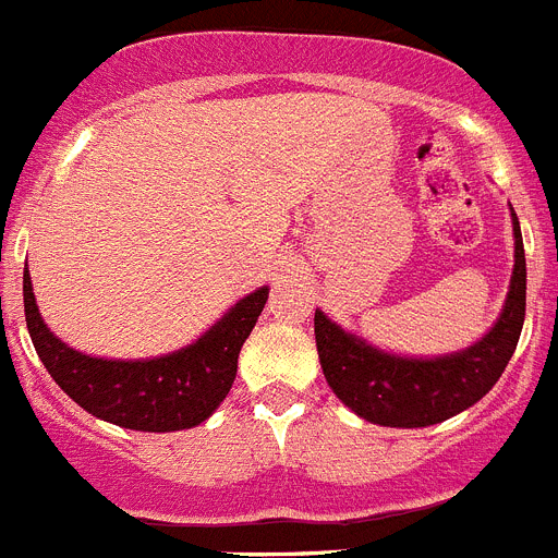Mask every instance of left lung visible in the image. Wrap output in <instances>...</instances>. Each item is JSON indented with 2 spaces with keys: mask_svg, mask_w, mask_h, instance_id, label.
Listing matches in <instances>:
<instances>
[{
  "mask_svg": "<svg viewBox=\"0 0 558 558\" xmlns=\"http://www.w3.org/2000/svg\"><path fill=\"white\" fill-rule=\"evenodd\" d=\"M525 319V250L514 217V275L498 325L470 350L445 359H398L344 333L323 311L314 336L323 373L336 398L369 423L425 428L478 403L498 384Z\"/></svg>",
  "mask_w": 558,
  "mask_h": 558,
  "instance_id": "1",
  "label": "left lung"
}]
</instances>
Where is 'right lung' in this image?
<instances>
[{
    "instance_id": "right-lung-1",
    "label": "right lung",
    "mask_w": 558,
    "mask_h": 558,
    "mask_svg": "<svg viewBox=\"0 0 558 558\" xmlns=\"http://www.w3.org/2000/svg\"><path fill=\"white\" fill-rule=\"evenodd\" d=\"M269 289L253 291L199 341L149 361H102L54 339L35 305L24 269V319L35 353L54 384L88 414L133 430L194 428L230 391L244 339L267 305Z\"/></svg>"
}]
</instances>
